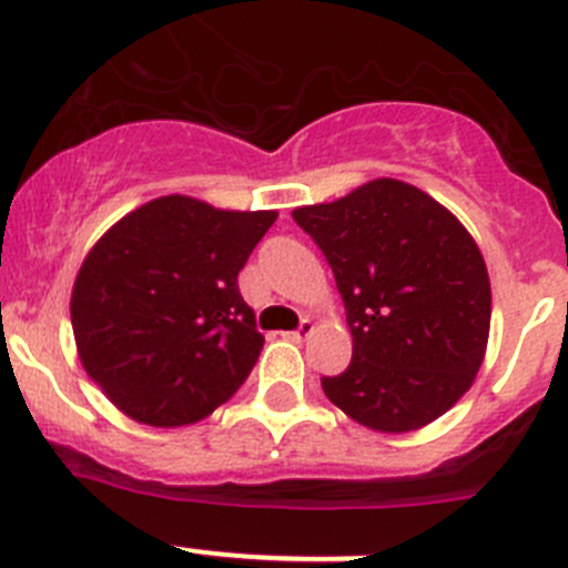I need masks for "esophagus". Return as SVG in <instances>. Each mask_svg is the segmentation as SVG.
<instances>
[{"label": "esophagus", "mask_w": 568, "mask_h": 568, "mask_svg": "<svg viewBox=\"0 0 568 568\" xmlns=\"http://www.w3.org/2000/svg\"><path fill=\"white\" fill-rule=\"evenodd\" d=\"M313 329H316V326H313V321H302L300 324V329H294V332H283V337H288V341H305V337H311L313 335Z\"/></svg>", "instance_id": "34e87169"}]
</instances>
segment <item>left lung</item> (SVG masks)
I'll return each mask as SVG.
<instances>
[{
  "label": "left lung",
  "instance_id": "8db88e82",
  "mask_svg": "<svg viewBox=\"0 0 568 568\" xmlns=\"http://www.w3.org/2000/svg\"><path fill=\"white\" fill-rule=\"evenodd\" d=\"M291 214L329 261L352 329L348 368L321 379L326 398L379 434L443 417L489 343V272L467 227L395 178Z\"/></svg>",
  "mask_w": 568,
  "mask_h": 568
}]
</instances>
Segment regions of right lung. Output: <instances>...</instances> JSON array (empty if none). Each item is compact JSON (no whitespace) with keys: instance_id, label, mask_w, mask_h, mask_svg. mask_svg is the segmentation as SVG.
I'll list each match as a JSON object with an SVG mask.
<instances>
[{"instance_id":"right-lung-1","label":"right lung","mask_w":568,"mask_h":568,"mask_svg":"<svg viewBox=\"0 0 568 568\" xmlns=\"http://www.w3.org/2000/svg\"><path fill=\"white\" fill-rule=\"evenodd\" d=\"M277 211L186 194L129 211L90 247L71 324L90 379L136 423L178 428L225 404L263 348L239 272Z\"/></svg>"}]
</instances>
